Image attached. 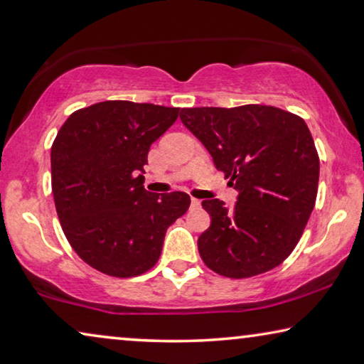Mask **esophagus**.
Returning <instances> with one entry per match:
<instances>
[{"mask_svg": "<svg viewBox=\"0 0 364 364\" xmlns=\"http://www.w3.org/2000/svg\"><path fill=\"white\" fill-rule=\"evenodd\" d=\"M191 207L193 209H198V207H200V200L199 199H191Z\"/></svg>", "mask_w": 364, "mask_h": 364, "instance_id": "obj_1", "label": "esophagus"}]
</instances>
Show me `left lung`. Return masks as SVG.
Instances as JSON below:
<instances>
[{"label": "left lung", "mask_w": 364, "mask_h": 364, "mask_svg": "<svg viewBox=\"0 0 364 364\" xmlns=\"http://www.w3.org/2000/svg\"><path fill=\"white\" fill-rule=\"evenodd\" d=\"M180 119L238 191L228 209L205 199L210 227L198 247L207 267L246 279L295 250L316 204L319 155L303 118L267 105L183 108Z\"/></svg>", "instance_id": "left-lung-1"}]
</instances>
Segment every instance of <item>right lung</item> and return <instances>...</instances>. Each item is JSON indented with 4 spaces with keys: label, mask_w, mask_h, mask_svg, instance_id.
<instances>
[{
    "label": "right lung",
    "mask_w": 364,
    "mask_h": 364,
    "mask_svg": "<svg viewBox=\"0 0 364 364\" xmlns=\"http://www.w3.org/2000/svg\"><path fill=\"white\" fill-rule=\"evenodd\" d=\"M180 108L100 102L69 117L51 146V189L63 232L82 261L136 277L159 261L165 233L191 204L186 193L144 189L152 144Z\"/></svg>",
    "instance_id": "obj_1"
}]
</instances>
